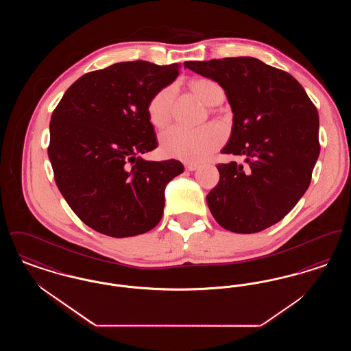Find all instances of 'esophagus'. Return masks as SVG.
<instances>
[{"instance_id": "1", "label": "esophagus", "mask_w": 351, "mask_h": 351, "mask_svg": "<svg viewBox=\"0 0 351 351\" xmlns=\"http://www.w3.org/2000/svg\"><path fill=\"white\" fill-rule=\"evenodd\" d=\"M185 168L188 169V171H196L199 166L196 165V163H185Z\"/></svg>"}]
</instances>
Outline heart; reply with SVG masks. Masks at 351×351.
Masks as SVG:
<instances>
[{
	"mask_svg": "<svg viewBox=\"0 0 351 351\" xmlns=\"http://www.w3.org/2000/svg\"><path fill=\"white\" fill-rule=\"evenodd\" d=\"M192 86L208 105H213L218 99H222L221 86L210 79H199ZM173 95L175 86L168 85L151 97L147 104V114L154 126L163 128L167 123L172 112ZM222 141L223 133L216 125H205L196 129L176 125L160 134V147L167 156L193 163L205 160Z\"/></svg>",
	"mask_w": 351,
	"mask_h": 351,
	"instance_id": "obj_1",
	"label": "heart"
}]
</instances>
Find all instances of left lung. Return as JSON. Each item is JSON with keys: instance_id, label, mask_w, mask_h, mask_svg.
I'll list each match as a JSON object with an SVG mask.
<instances>
[{"instance_id": "8db88e82", "label": "left lung", "mask_w": 351, "mask_h": 351, "mask_svg": "<svg viewBox=\"0 0 351 351\" xmlns=\"http://www.w3.org/2000/svg\"><path fill=\"white\" fill-rule=\"evenodd\" d=\"M184 67L225 90L233 128L221 152L247 163L218 165L219 182L206 196L208 206L226 230L262 232L285 217L311 184L319 154L317 109L293 76L251 56Z\"/></svg>"}]
</instances>
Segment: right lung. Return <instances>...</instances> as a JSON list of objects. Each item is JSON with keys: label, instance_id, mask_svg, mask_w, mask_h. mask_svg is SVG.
<instances>
[{"label": "right lung", "instance_id": "add662e5", "mask_svg": "<svg viewBox=\"0 0 351 351\" xmlns=\"http://www.w3.org/2000/svg\"><path fill=\"white\" fill-rule=\"evenodd\" d=\"M180 64L135 60L89 72L67 89L51 116L55 182L85 225L125 238L154 229L179 160L150 162L158 147L147 114L151 97L179 76Z\"/></svg>", "mask_w": 351, "mask_h": 351}]
</instances>
